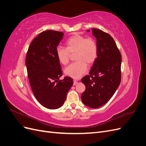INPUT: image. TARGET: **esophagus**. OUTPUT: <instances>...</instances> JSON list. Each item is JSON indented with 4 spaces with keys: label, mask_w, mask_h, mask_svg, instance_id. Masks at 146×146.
I'll list each match as a JSON object with an SVG mask.
<instances>
[{
    "label": "esophagus",
    "mask_w": 146,
    "mask_h": 146,
    "mask_svg": "<svg viewBox=\"0 0 146 146\" xmlns=\"http://www.w3.org/2000/svg\"><path fill=\"white\" fill-rule=\"evenodd\" d=\"M77 83H78V82L76 80H74V84H73L74 85H76Z\"/></svg>",
    "instance_id": "34e87169"
}]
</instances>
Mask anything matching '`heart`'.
<instances>
[{
  "instance_id": "obj_1",
  "label": "heart",
  "mask_w": 146,
  "mask_h": 146,
  "mask_svg": "<svg viewBox=\"0 0 146 146\" xmlns=\"http://www.w3.org/2000/svg\"><path fill=\"white\" fill-rule=\"evenodd\" d=\"M74 53L76 61L68 66L64 73L70 77L78 78L86 72L87 64L91 65L96 61L98 54V44L93 38L75 35L66 40L65 48L58 47L56 48L57 58L63 65L69 63L70 54Z\"/></svg>"
}]
</instances>
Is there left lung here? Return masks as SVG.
<instances>
[{
	"label": "left lung",
	"mask_w": 146,
	"mask_h": 146,
	"mask_svg": "<svg viewBox=\"0 0 146 146\" xmlns=\"http://www.w3.org/2000/svg\"><path fill=\"white\" fill-rule=\"evenodd\" d=\"M91 30L97 39L98 54L90 75L82 78L86 89L81 98L85 105L97 108L111 98L120 85L122 57L111 35L98 29Z\"/></svg>",
	"instance_id": "1"
}]
</instances>
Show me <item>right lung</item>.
I'll use <instances>...</instances> for the list:
<instances>
[{
    "instance_id": "obj_1",
    "label": "right lung",
    "mask_w": 146,
    "mask_h": 146,
    "mask_svg": "<svg viewBox=\"0 0 146 146\" xmlns=\"http://www.w3.org/2000/svg\"><path fill=\"white\" fill-rule=\"evenodd\" d=\"M64 33L44 31L35 38L29 47L25 59L30 85L35 98L44 107L57 109L62 106L73 85L71 77L62 76L56 48Z\"/></svg>"
}]
</instances>
